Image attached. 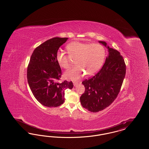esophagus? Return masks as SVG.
Listing matches in <instances>:
<instances>
[{
  "mask_svg": "<svg viewBox=\"0 0 149 149\" xmlns=\"http://www.w3.org/2000/svg\"><path fill=\"white\" fill-rule=\"evenodd\" d=\"M78 84H79V83L77 82V81H73V84H74V86H77L78 85Z\"/></svg>",
  "mask_w": 149,
  "mask_h": 149,
  "instance_id": "34e87169",
  "label": "esophagus"
}]
</instances>
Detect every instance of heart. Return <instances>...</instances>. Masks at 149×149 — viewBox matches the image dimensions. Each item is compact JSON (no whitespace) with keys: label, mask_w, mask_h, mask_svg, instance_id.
<instances>
[{"label":"heart","mask_w":149,"mask_h":149,"mask_svg":"<svg viewBox=\"0 0 149 149\" xmlns=\"http://www.w3.org/2000/svg\"><path fill=\"white\" fill-rule=\"evenodd\" d=\"M69 56L61 51L56 53V60L58 65L65 69H69L72 66L70 57L77 58L78 65L65 74V77L77 80L85 74L92 75L99 70L103 64L105 58V50L103 46L98 43L89 44L74 41L67 46Z\"/></svg>","instance_id":"b5f03b06"}]
</instances>
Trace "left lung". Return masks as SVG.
Wrapping results in <instances>:
<instances>
[{"label": "left lung", "mask_w": 149, "mask_h": 149, "mask_svg": "<svg viewBox=\"0 0 149 149\" xmlns=\"http://www.w3.org/2000/svg\"><path fill=\"white\" fill-rule=\"evenodd\" d=\"M108 55L100 70L92 78L82 82L85 92L80 98L83 108L98 112L109 106L117 98L126 74V64L117 50L110 48L104 41Z\"/></svg>", "instance_id": "8db88e82"}]
</instances>
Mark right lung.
I'll list each match as a JSON object with an SVG mask.
<instances>
[{"label":"right lung","instance_id":"1","mask_svg":"<svg viewBox=\"0 0 149 149\" xmlns=\"http://www.w3.org/2000/svg\"><path fill=\"white\" fill-rule=\"evenodd\" d=\"M68 39L54 37L47 40L36 48L30 58L27 72L29 86L36 99L44 106H61L65 91L73 88L72 81H58L62 72L56 53Z\"/></svg>","mask_w":149,"mask_h":149}]
</instances>
